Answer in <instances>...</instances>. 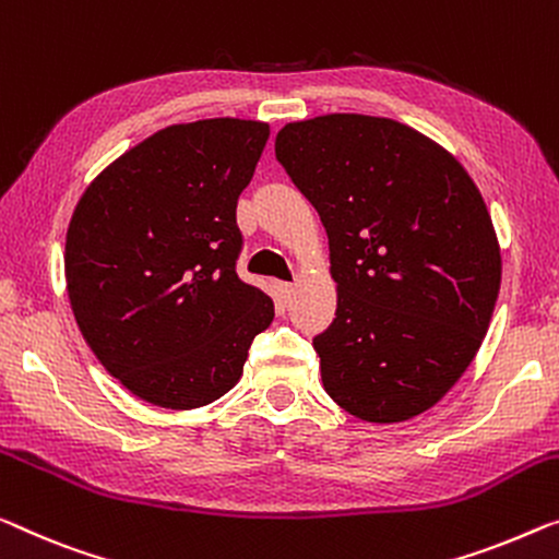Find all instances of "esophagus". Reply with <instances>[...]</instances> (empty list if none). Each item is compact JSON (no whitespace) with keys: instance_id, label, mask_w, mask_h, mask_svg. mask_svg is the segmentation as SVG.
Wrapping results in <instances>:
<instances>
[{"instance_id":"obj_1","label":"esophagus","mask_w":559,"mask_h":559,"mask_svg":"<svg viewBox=\"0 0 559 559\" xmlns=\"http://www.w3.org/2000/svg\"><path fill=\"white\" fill-rule=\"evenodd\" d=\"M278 290H281V296H283V298H286V301H288V298L296 294V286H294V283H281V286H278Z\"/></svg>"}]
</instances>
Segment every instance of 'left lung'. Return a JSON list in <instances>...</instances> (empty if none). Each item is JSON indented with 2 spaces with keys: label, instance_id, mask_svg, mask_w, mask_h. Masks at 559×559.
<instances>
[{
  "label": "left lung",
  "instance_id": "left-lung-1",
  "mask_svg": "<svg viewBox=\"0 0 559 559\" xmlns=\"http://www.w3.org/2000/svg\"><path fill=\"white\" fill-rule=\"evenodd\" d=\"M276 157L329 236L336 319L313 338L326 394L373 424L431 409L477 356L502 283L479 188L435 140L371 115L288 122Z\"/></svg>",
  "mask_w": 559,
  "mask_h": 559
}]
</instances>
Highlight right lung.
Masks as SVG:
<instances>
[{
  "label": "right lung",
  "mask_w": 559,
  "mask_h": 559,
  "mask_svg": "<svg viewBox=\"0 0 559 559\" xmlns=\"http://www.w3.org/2000/svg\"><path fill=\"white\" fill-rule=\"evenodd\" d=\"M269 122L170 124L130 147L78 200L67 296L97 361L163 409H198L243 377L273 301L238 278V195Z\"/></svg>",
  "instance_id": "obj_1"
}]
</instances>
